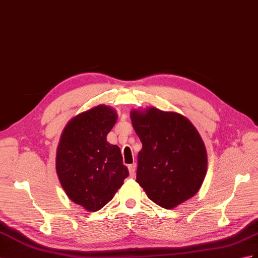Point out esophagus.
<instances>
[{
  "label": "esophagus",
  "instance_id": "34e87169",
  "mask_svg": "<svg viewBox=\"0 0 258 258\" xmlns=\"http://www.w3.org/2000/svg\"><path fill=\"white\" fill-rule=\"evenodd\" d=\"M135 170H136V164L128 165V171H130V176H131V177H134Z\"/></svg>",
  "mask_w": 258,
  "mask_h": 258
}]
</instances>
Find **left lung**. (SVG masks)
<instances>
[{
    "instance_id": "obj_1",
    "label": "left lung",
    "mask_w": 258,
    "mask_h": 258,
    "mask_svg": "<svg viewBox=\"0 0 258 258\" xmlns=\"http://www.w3.org/2000/svg\"><path fill=\"white\" fill-rule=\"evenodd\" d=\"M131 119L143 144L136 181L159 207L173 209L192 198L205 180L206 146L189 119L176 112L133 110Z\"/></svg>"
}]
</instances>
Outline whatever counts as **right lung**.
Segmentation results:
<instances>
[{
  "instance_id": "1",
  "label": "right lung",
  "mask_w": 258,
  "mask_h": 258,
  "mask_svg": "<svg viewBox=\"0 0 258 258\" xmlns=\"http://www.w3.org/2000/svg\"><path fill=\"white\" fill-rule=\"evenodd\" d=\"M116 118L111 106H94L70 119L58 144L59 181L69 199L87 211L103 208L128 176L121 149L106 141Z\"/></svg>"
}]
</instances>
